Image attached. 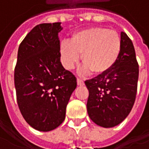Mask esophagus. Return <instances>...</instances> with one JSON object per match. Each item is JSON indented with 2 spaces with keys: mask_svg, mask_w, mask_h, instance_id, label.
<instances>
[{
  "mask_svg": "<svg viewBox=\"0 0 149 149\" xmlns=\"http://www.w3.org/2000/svg\"><path fill=\"white\" fill-rule=\"evenodd\" d=\"M77 85H78V86H83V85H84V81L81 79V78H77Z\"/></svg>",
  "mask_w": 149,
  "mask_h": 149,
  "instance_id": "1",
  "label": "esophagus"
}]
</instances>
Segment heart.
Here are the masks:
<instances>
[{
    "mask_svg": "<svg viewBox=\"0 0 149 149\" xmlns=\"http://www.w3.org/2000/svg\"><path fill=\"white\" fill-rule=\"evenodd\" d=\"M121 39L115 30L102 27H92L75 33L70 42L63 41L59 46L61 61L67 69L77 63L81 54L84 63L81 72L91 71L102 74L116 64L121 51Z\"/></svg>",
    "mask_w": 149,
    "mask_h": 149,
    "instance_id": "heart-1",
    "label": "heart"
}]
</instances>
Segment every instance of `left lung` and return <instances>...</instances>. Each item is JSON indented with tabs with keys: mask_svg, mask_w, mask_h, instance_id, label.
Wrapping results in <instances>:
<instances>
[{
	"mask_svg": "<svg viewBox=\"0 0 149 149\" xmlns=\"http://www.w3.org/2000/svg\"><path fill=\"white\" fill-rule=\"evenodd\" d=\"M121 51L110 70L85 81L89 91L87 113L97 125L112 128L120 125L134 104L139 65L131 39L120 33Z\"/></svg>",
	"mask_w": 149,
	"mask_h": 149,
	"instance_id": "1",
	"label": "left lung"
}]
</instances>
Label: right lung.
I'll list each match as a JSON object with an SVG mask.
<instances>
[{
  "mask_svg": "<svg viewBox=\"0 0 149 149\" xmlns=\"http://www.w3.org/2000/svg\"><path fill=\"white\" fill-rule=\"evenodd\" d=\"M60 22L40 24L19 44L15 86L19 110L34 130L51 131L65 120L77 78L60 61Z\"/></svg>",
  "mask_w": 149,
  "mask_h": 149,
  "instance_id": "1",
  "label": "right lung"
}]
</instances>
